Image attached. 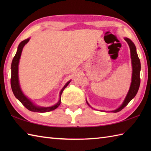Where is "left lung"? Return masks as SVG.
<instances>
[{"label":"left lung","mask_w":151,"mask_h":151,"mask_svg":"<svg viewBox=\"0 0 151 151\" xmlns=\"http://www.w3.org/2000/svg\"><path fill=\"white\" fill-rule=\"evenodd\" d=\"M124 40L127 41L128 45L130 47V58H131V63H132V81H131V84L129 88V90L128 91L126 97H125L123 103L121 104V106L119 108H117L116 110H112L111 111H113L114 113H116L121 111V110L126 106L129 103L130 101L132 100L135 97L137 94V91L139 88L140 85V70H141V63L140 60L137 56V54L136 52V47L135 45L131 41L130 39L127 37L124 38ZM86 102L91 108H92L88 102L86 100Z\"/></svg>","instance_id":"8db88e82"}]
</instances>
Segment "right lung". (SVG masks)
I'll return each instance as SVG.
<instances>
[{"mask_svg": "<svg viewBox=\"0 0 151 151\" xmlns=\"http://www.w3.org/2000/svg\"><path fill=\"white\" fill-rule=\"evenodd\" d=\"M29 40H30V37L28 38L27 40L21 41V42L19 43V46L17 47V52H16L14 59L12 60V65H11L12 89L15 95V97L17 98L18 100L22 104V105H23L25 108H27L28 110H30L31 111H34V112H40V113L49 112V111L55 110V109H56L60 105L61 95H62V92L64 90V89H65L70 82V81L67 82L65 84V86H63V88L61 89L60 95H59V101H58L56 104L52 106H49V107L39 106H37L30 99H28L27 96L24 94V93L22 92V89L21 88L20 84H19V81L18 73H19V60H20V58L21 56L22 49H23V47H24L25 45L29 41Z\"/></svg>", "mask_w": 151, "mask_h": 151, "instance_id": "right-lung-1", "label": "right lung"}]
</instances>
